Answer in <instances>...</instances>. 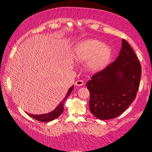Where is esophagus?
<instances>
[{
	"label": "esophagus",
	"mask_w": 152,
	"mask_h": 152,
	"mask_svg": "<svg viewBox=\"0 0 152 152\" xmlns=\"http://www.w3.org/2000/svg\"><path fill=\"white\" fill-rule=\"evenodd\" d=\"M83 83H84V82H83V80H77L75 82V85L78 86H81L83 85Z\"/></svg>",
	"instance_id": "esophagus-1"
}]
</instances>
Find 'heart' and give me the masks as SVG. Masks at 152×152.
I'll return each mask as SVG.
<instances>
[{"label":"heart","instance_id":"heart-1","mask_svg":"<svg viewBox=\"0 0 152 152\" xmlns=\"http://www.w3.org/2000/svg\"><path fill=\"white\" fill-rule=\"evenodd\" d=\"M112 56L110 48L102 42L88 39L80 42L74 49V57L78 62L87 61L88 69L96 72L104 68Z\"/></svg>","mask_w":152,"mask_h":152}]
</instances>
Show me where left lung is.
Listing matches in <instances>:
<instances>
[{
	"label": "left lung",
	"instance_id": "left-lung-1",
	"mask_svg": "<svg viewBox=\"0 0 152 152\" xmlns=\"http://www.w3.org/2000/svg\"><path fill=\"white\" fill-rule=\"evenodd\" d=\"M141 72L140 61L134 50L123 39L120 53L116 59L93 75L87 82L90 93L89 110L92 114L106 120L125 112L136 98Z\"/></svg>",
	"mask_w": 152,
	"mask_h": 152
}]
</instances>
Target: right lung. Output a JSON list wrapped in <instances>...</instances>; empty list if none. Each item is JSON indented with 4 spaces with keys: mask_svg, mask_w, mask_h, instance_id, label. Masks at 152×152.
Listing matches in <instances>:
<instances>
[{
    "mask_svg": "<svg viewBox=\"0 0 152 152\" xmlns=\"http://www.w3.org/2000/svg\"><path fill=\"white\" fill-rule=\"evenodd\" d=\"M73 88H74V86H72L70 88H69V91H68L66 96H64V98L63 99V101L59 103V105L57 106L56 108L53 111L48 113V114H42V115H34V114H27L29 115L30 117L36 119V120L42 121V122H48V121L54 120V119L57 118L63 113L64 103L65 102L66 99L68 98V96L70 95V93L72 92Z\"/></svg>",
    "mask_w": 152,
    "mask_h": 152,
    "instance_id": "add662e5",
    "label": "right lung"
}]
</instances>
